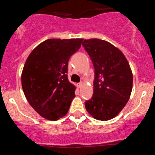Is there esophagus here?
Segmentation results:
<instances>
[{"label":"esophagus","mask_w":155,"mask_h":155,"mask_svg":"<svg viewBox=\"0 0 155 155\" xmlns=\"http://www.w3.org/2000/svg\"><path fill=\"white\" fill-rule=\"evenodd\" d=\"M82 82H79V83H78L77 84V87H78V88H81V86H82Z\"/></svg>","instance_id":"esophagus-1"}]
</instances>
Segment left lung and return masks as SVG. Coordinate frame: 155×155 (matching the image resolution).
<instances>
[{
    "label": "left lung",
    "instance_id": "1",
    "mask_svg": "<svg viewBox=\"0 0 155 155\" xmlns=\"http://www.w3.org/2000/svg\"><path fill=\"white\" fill-rule=\"evenodd\" d=\"M82 45L95 70L93 94L85 108L97 120H110L130 99L133 83L130 66L123 53L105 40H85Z\"/></svg>",
    "mask_w": 155,
    "mask_h": 155
}]
</instances>
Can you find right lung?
Masks as SVG:
<instances>
[{
	"label": "right lung",
	"mask_w": 155,
	"mask_h": 155,
	"mask_svg": "<svg viewBox=\"0 0 155 155\" xmlns=\"http://www.w3.org/2000/svg\"><path fill=\"white\" fill-rule=\"evenodd\" d=\"M83 39H49L32 51L21 76L27 101L42 117L57 120L64 116L75 97L76 87L68 79L70 57Z\"/></svg>",
	"instance_id": "1"
}]
</instances>
